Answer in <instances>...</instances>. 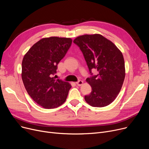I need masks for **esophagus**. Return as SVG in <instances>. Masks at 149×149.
Listing matches in <instances>:
<instances>
[{
	"label": "esophagus",
	"instance_id": "34e87169",
	"mask_svg": "<svg viewBox=\"0 0 149 149\" xmlns=\"http://www.w3.org/2000/svg\"><path fill=\"white\" fill-rule=\"evenodd\" d=\"M83 84V81H81V80H79V81H78L77 82H76V84H77V86H81Z\"/></svg>",
	"mask_w": 149,
	"mask_h": 149
}]
</instances>
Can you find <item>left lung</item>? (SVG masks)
<instances>
[{
    "instance_id": "left-lung-1",
    "label": "left lung",
    "mask_w": 149,
    "mask_h": 149,
    "mask_svg": "<svg viewBox=\"0 0 149 149\" xmlns=\"http://www.w3.org/2000/svg\"><path fill=\"white\" fill-rule=\"evenodd\" d=\"M74 43L79 47L92 76L86 81L92 91L85 95L86 102L93 107H104L115 100L122 88L125 78L123 54L109 40L98 34L77 37ZM98 74L92 76V69Z\"/></svg>"
}]
</instances>
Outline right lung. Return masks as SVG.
Here are the masks:
<instances>
[{"instance_id": "add662e5", "label": "right lung", "mask_w": 149, "mask_h": 149, "mask_svg": "<svg viewBox=\"0 0 149 149\" xmlns=\"http://www.w3.org/2000/svg\"><path fill=\"white\" fill-rule=\"evenodd\" d=\"M72 42L70 38H42L23 58V84L31 98L43 108H56L66 100L71 85L52 76L57 72L58 63L65 56Z\"/></svg>"}]
</instances>
